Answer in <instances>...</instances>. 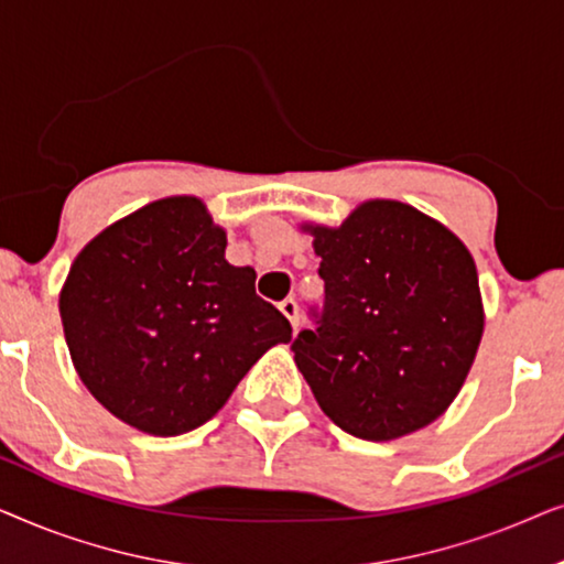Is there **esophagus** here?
<instances>
[{
  "label": "esophagus",
  "mask_w": 564,
  "mask_h": 564,
  "mask_svg": "<svg viewBox=\"0 0 564 564\" xmlns=\"http://www.w3.org/2000/svg\"><path fill=\"white\" fill-rule=\"evenodd\" d=\"M280 311L288 315V321L292 323V328L300 326V307H297V300L295 297H284L280 303Z\"/></svg>",
  "instance_id": "1"
}]
</instances>
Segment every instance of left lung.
Instances as JSON below:
<instances>
[{"instance_id": "left-lung-1", "label": "left lung", "mask_w": 564, "mask_h": 564, "mask_svg": "<svg viewBox=\"0 0 564 564\" xmlns=\"http://www.w3.org/2000/svg\"><path fill=\"white\" fill-rule=\"evenodd\" d=\"M307 230L326 295L292 351L323 413L367 442L429 426L457 398L482 336L465 243L395 199Z\"/></svg>"}]
</instances>
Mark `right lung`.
<instances>
[{
    "label": "right lung",
    "instance_id": "right-lung-1",
    "mask_svg": "<svg viewBox=\"0 0 564 564\" xmlns=\"http://www.w3.org/2000/svg\"><path fill=\"white\" fill-rule=\"evenodd\" d=\"M226 261V230L197 197H166L102 230L58 307L74 367L112 415L153 436L203 426L292 326Z\"/></svg>",
    "mask_w": 564,
    "mask_h": 564
}]
</instances>
